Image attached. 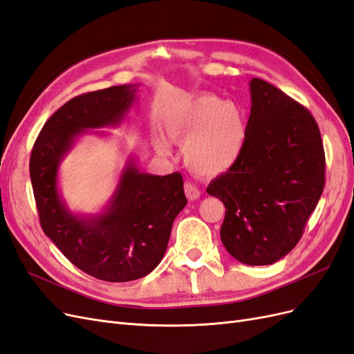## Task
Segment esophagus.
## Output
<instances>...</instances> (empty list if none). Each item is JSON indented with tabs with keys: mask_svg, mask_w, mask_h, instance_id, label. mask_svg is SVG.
I'll return each instance as SVG.
<instances>
[{
	"mask_svg": "<svg viewBox=\"0 0 354 354\" xmlns=\"http://www.w3.org/2000/svg\"><path fill=\"white\" fill-rule=\"evenodd\" d=\"M185 194H186V196H187L189 201H196V199H199V196H201L199 189H198L195 185L189 183V181H186V183H185Z\"/></svg>",
	"mask_w": 354,
	"mask_h": 354,
	"instance_id": "1",
	"label": "esophagus"
}]
</instances>
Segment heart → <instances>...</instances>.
<instances>
[{
    "label": "heart",
    "mask_w": 354,
    "mask_h": 354,
    "mask_svg": "<svg viewBox=\"0 0 354 354\" xmlns=\"http://www.w3.org/2000/svg\"><path fill=\"white\" fill-rule=\"evenodd\" d=\"M167 134L183 146V160L192 173L211 178L227 173L238 162L246 125L238 106L214 94H201L168 118ZM155 145L160 155H169L162 137H156Z\"/></svg>",
    "instance_id": "heart-1"
}]
</instances>
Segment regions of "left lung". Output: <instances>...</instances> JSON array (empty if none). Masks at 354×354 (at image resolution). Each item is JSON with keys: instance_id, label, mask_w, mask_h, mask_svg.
<instances>
[{"instance_id": "left-lung-1", "label": "left lung", "mask_w": 354, "mask_h": 354, "mask_svg": "<svg viewBox=\"0 0 354 354\" xmlns=\"http://www.w3.org/2000/svg\"><path fill=\"white\" fill-rule=\"evenodd\" d=\"M243 151L207 192L226 207L220 238L239 263L269 266L292 251L325 186L319 127L274 85L250 81Z\"/></svg>"}]
</instances>
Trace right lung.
<instances>
[{
  "label": "right lung",
  "mask_w": 354,
  "mask_h": 354,
  "mask_svg": "<svg viewBox=\"0 0 354 354\" xmlns=\"http://www.w3.org/2000/svg\"><path fill=\"white\" fill-rule=\"evenodd\" d=\"M137 84L115 85L63 104L42 127L29 162L42 230L72 264L108 282H130L151 273L187 203L180 173H143L133 155L100 212H73L60 194L62 160L82 136H109L91 130L120 125L137 100Z\"/></svg>",
  "instance_id": "right-lung-1"
}]
</instances>
